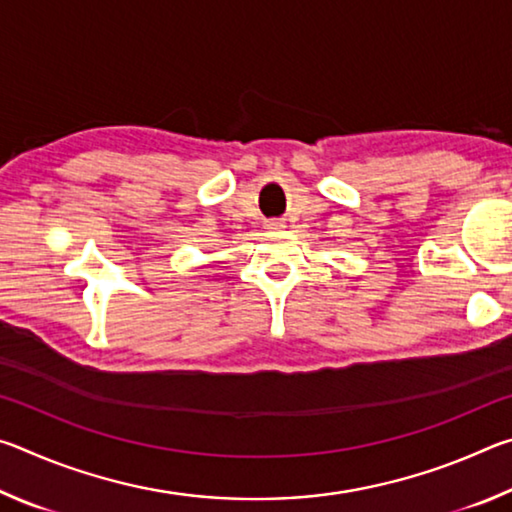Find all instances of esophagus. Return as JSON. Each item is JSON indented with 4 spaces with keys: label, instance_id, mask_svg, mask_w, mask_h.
I'll return each instance as SVG.
<instances>
[{
    "label": "esophagus",
    "instance_id": "obj_1",
    "mask_svg": "<svg viewBox=\"0 0 512 512\" xmlns=\"http://www.w3.org/2000/svg\"><path fill=\"white\" fill-rule=\"evenodd\" d=\"M266 228H268V230H277V228H282V221H277V219H273V221H266Z\"/></svg>",
    "mask_w": 512,
    "mask_h": 512
}]
</instances>
